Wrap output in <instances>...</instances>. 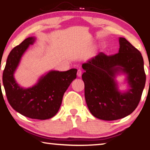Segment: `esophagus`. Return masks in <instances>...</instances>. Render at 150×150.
I'll return each instance as SVG.
<instances>
[{"instance_id": "esophagus-1", "label": "esophagus", "mask_w": 150, "mask_h": 150, "mask_svg": "<svg viewBox=\"0 0 150 150\" xmlns=\"http://www.w3.org/2000/svg\"><path fill=\"white\" fill-rule=\"evenodd\" d=\"M77 76H78L79 77H81V75H82V71H81V69H78V71H77Z\"/></svg>"}]
</instances>
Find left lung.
<instances>
[{
  "label": "left lung",
  "instance_id": "left-lung-1",
  "mask_svg": "<svg viewBox=\"0 0 150 150\" xmlns=\"http://www.w3.org/2000/svg\"><path fill=\"white\" fill-rule=\"evenodd\" d=\"M118 53L106 55L100 52L82 65L85 97L88 110L98 119L115 120L135 110L146 84L141 53L124 38H119ZM120 72L127 75L129 89L122 93L115 80Z\"/></svg>",
  "mask_w": 150,
  "mask_h": 150
}]
</instances>
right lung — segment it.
<instances>
[{"label":"right lung","mask_w":150,"mask_h":150,"mask_svg":"<svg viewBox=\"0 0 150 150\" xmlns=\"http://www.w3.org/2000/svg\"><path fill=\"white\" fill-rule=\"evenodd\" d=\"M35 40L34 37L28 38L10 52L2 74V83L7 99L14 110L30 118L46 120L57 113L63 95L77 77V70L50 71L40 77L33 87L28 88L20 87L14 73L22 55Z\"/></svg>","instance_id":"right-lung-1"}]
</instances>
